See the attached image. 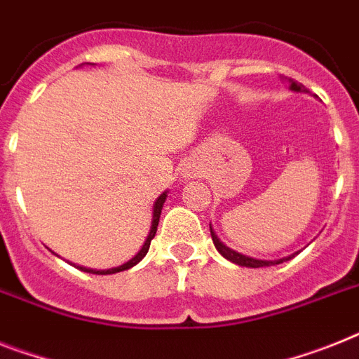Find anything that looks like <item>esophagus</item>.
Instances as JSON below:
<instances>
[{"label": "esophagus", "mask_w": 359, "mask_h": 359, "mask_svg": "<svg viewBox=\"0 0 359 359\" xmlns=\"http://www.w3.org/2000/svg\"><path fill=\"white\" fill-rule=\"evenodd\" d=\"M184 177L186 179H195V177H197L198 175V171H197V168H195V165H191V164H186L184 165Z\"/></svg>", "instance_id": "obj_1"}]
</instances>
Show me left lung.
Returning a JSON list of instances; mask_svg holds the SVG:
<instances>
[{
    "label": "left lung",
    "instance_id": "left-lung-1",
    "mask_svg": "<svg viewBox=\"0 0 359 359\" xmlns=\"http://www.w3.org/2000/svg\"><path fill=\"white\" fill-rule=\"evenodd\" d=\"M288 87H290L294 93H309V89H305V86H303V83H297L296 80H292V78H288ZM210 233H212V241H213V245H215L217 252H219V254H221L224 259L231 261V263L239 264V266H246V268L272 266V264H279V263H285V261H290L294 255L299 254V252H296V254L287 255V257H283V259H277V261H263V259L248 257V255H243V254H239V252H236V250L228 248V246H226L224 243L219 239V237H217V233L213 231L212 224H210Z\"/></svg>",
    "mask_w": 359,
    "mask_h": 359
}]
</instances>
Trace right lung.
<instances>
[{"mask_svg": "<svg viewBox=\"0 0 359 359\" xmlns=\"http://www.w3.org/2000/svg\"><path fill=\"white\" fill-rule=\"evenodd\" d=\"M165 198H168V191L161 194L156 197L155 204H153V217H151V228H149V233H147L146 241H144L142 248L138 250V254L135 257H131L128 263L120 264V266H114V268H107V270H93V268H86V266H76L80 270L87 273H98V276H107V273H116V272H123V270H129V268H133L135 264H138L146 257L147 250H149V245H151V239L155 237L156 233V226H158V221H161V213H162V206H164Z\"/></svg>", "mask_w": 359, "mask_h": 359, "instance_id": "1", "label": "right lung"}]
</instances>
